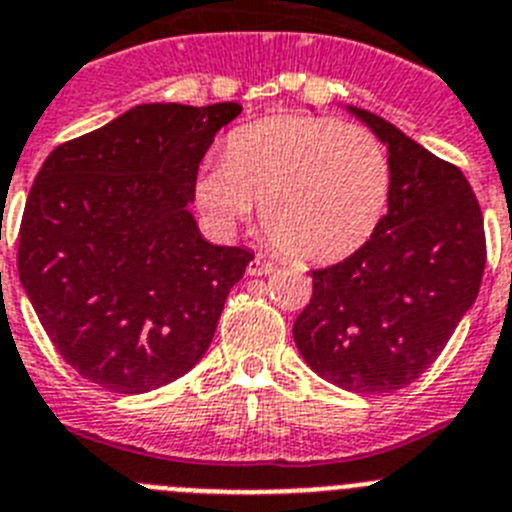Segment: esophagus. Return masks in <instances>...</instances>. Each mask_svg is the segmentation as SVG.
Instances as JSON below:
<instances>
[{
	"instance_id": "obj_1",
	"label": "esophagus",
	"mask_w": 512,
	"mask_h": 512,
	"mask_svg": "<svg viewBox=\"0 0 512 512\" xmlns=\"http://www.w3.org/2000/svg\"><path fill=\"white\" fill-rule=\"evenodd\" d=\"M275 262L273 260H265V257H255V260L247 265V275H255V278H260V275H270L275 273Z\"/></svg>"
}]
</instances>
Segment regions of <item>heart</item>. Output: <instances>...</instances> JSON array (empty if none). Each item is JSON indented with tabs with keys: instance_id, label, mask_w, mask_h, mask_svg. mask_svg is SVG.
Instances as JSON below:
<instances>
[{
	"instance_id": "heart-1",
	"label": "heart",
	"mask_w": 512,
	"mask_h": 512,
	"mask_svg": "<svg viewBox=\"0 0 512 512\" xmlns=\"http://www.w3.org/2000/svg\"><path fill=\"white\" fill-rule=\"evenodd\" d=\"M390 165L362 127L273 117L229 135L196 178V201L222 227L260 204L262 227L298 260L326 262L365 245L385 214Z\"/></svg>"
}]
</instances>
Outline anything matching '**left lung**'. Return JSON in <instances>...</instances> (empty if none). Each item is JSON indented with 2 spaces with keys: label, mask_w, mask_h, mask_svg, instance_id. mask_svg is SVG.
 I'll use <instances>...</instances> for the list:
<instances>
[{
  "label": "left lung",
  "mask_w": 512,
  "mask_h": 512,
  "mask_svg": "<svg viewBox=\"0 0 512 512\" xmlns=\"http://www.w3.org/2000/svg\"><path fill=\"white\" fill-rule=\"evenodd\" d=\"M347 109L388 147V214L354 255L313 270L293 339L331 385L393 393L434 365L472 308L485 273V224L457 165L377 114Z\"/></svg>",
  "instance_id": "8db88e82"
}]
</instances>
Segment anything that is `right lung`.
Wrapping results in <instances>:
<instances>
[{
	"label": "right lung",
	"mask_w": 512,
	"mask_h": 512,
	"mask_svg": "<svg viewBox=\"0 0 512 512\" xmlns=\"http://www.w3.org/2000/svg\"><path fill=\"white\" fill-rule=\"evenodd\" d=\"M239 104H140L63 142L32 183L22 288L86 380L140 395L186 375L255 255L206 242L188 211L214 135Z\"/></svg>",
	"instance_id": "right-lung-1"
}]
</instances>
